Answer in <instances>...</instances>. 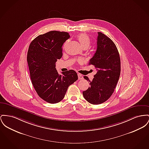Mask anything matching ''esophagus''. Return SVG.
<instances>
[{"label": "esophagus", "mask_w": 149, "mask_h": 149, "mask_svg": "<svg viewBox=\"0 0 149 149\" xmlns=\"http://www.w3.org/2000/svg\"><path fill=\"white\" fill-rule=\"evenodd\" d=\"M78 79H79V80H81V79H83V75H82L81 74H78Z\"/></svg>", "instance_id": "obj_1"}]
</instances>
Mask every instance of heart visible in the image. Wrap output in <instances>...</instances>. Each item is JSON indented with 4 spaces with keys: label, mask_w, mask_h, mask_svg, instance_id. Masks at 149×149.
Here are the masks:
<instances>
[{
    "label": "heart",
    "mask_w": 149,
    "mask_h": 149,
    "mask_svg": "<svg viewBox=\"0 0 149 149\" xmlns=\"http://www.w3.org/2000/svg\"><path fill=\"white\" fill-rule=\"evenodd\" d=\"M77 39L81 45V46L84 48H87L91 44V40L88 36L86 35V34H80L77 36ZM80 62H81V60H79Z\"/></svg>",
    "instance_id": "1"
}]
</instances>
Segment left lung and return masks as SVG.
<instances>
[{
	"label": "left lung",
	"instance_id": "8db88e82",
	"mask_svg": "<svg viewBox=\"0 0 149 149\" xmlns=\"http://www.w3.org/2000/svg\"><path fill=\"white\" fill-rule=\"evenodd\" d=\"M97 50L89 64L96 69V74L90 82L89 87L83 92L84 98L93 105L107 101L114 92L120 74V59L118 49L111 39L98 32Z\"/></svg>",
	"mask_w": 149,
	"mask_h": 149
}]
</instances>
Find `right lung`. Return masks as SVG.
<instances>
[{
  "label": "right lung",
  "mask_w": 149,
  "mask_h": 149,
  "mask_svg": "<svg viewBox=\"0 0 149 149\" xmlns=\"http://www.w3.org/2000/svg\"><path fill=\"white\" fill-rule=\"evenodd\" d=\"M70 36L67 32L51 31L39 35L29 45L27 61L32 84L38 96L50 104L64 98L68 88L77 81L73 70L59 75L56 62L62 56V46Z\"/></svg>",
  "instance_id": "1"
}]
</instances>
